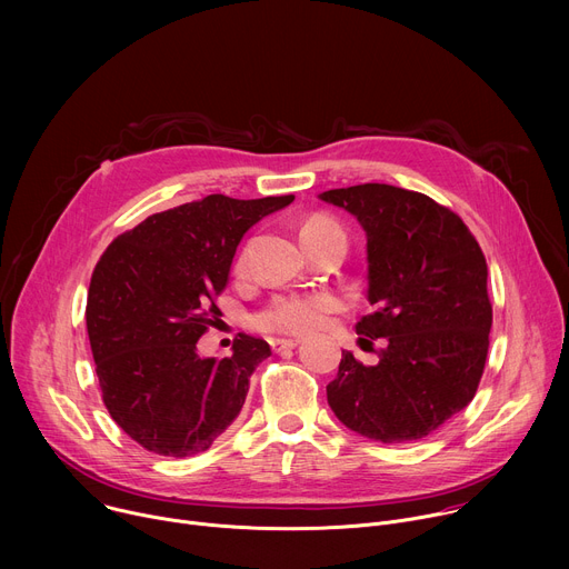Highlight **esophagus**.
<instances>
[{
	"label": "esophagus",
	"mask_w": 569,
	"mask_h": 569,
	"mask_svg": "<svg viewBox=\"0 0 569 569\" xmlns=\"http://www.w3.org/2000/svg\"><path fill=\"white\" fill-rule=\"evenodd\" d=\"M297 345H299V340H290V338H274V340H270V347L277 353H281L286 349H295Z\"/></svg>",
	"instance_id": "esophagus-1"
}]
</instances>
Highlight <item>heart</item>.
Returning <instances> with one entry per match:
<instances>
[{
  "label": "heart",
  "mask_w": 569,
  "mask_h": 569,
  "mask_svg": "<svg viewBox=\"0 0 569 569\" xmlns=\"http://www.w3.org/2000/svg\"><path fill=\"white\" fill-rule=\"evenodd\" d=\"M345 233L342 227L329 216H310L301 224V238ZM340 303L331 295H279L261 312L254 315V323L268 333H308L317 329L331 310Z\"/></svg>",
  "instance_id": "heart-1"
}]
</instances>
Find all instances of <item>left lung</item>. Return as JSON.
<instances>
[{
    "label": "left lung",
    "mask_w": 569,
    "mask_h": 569,
    "mask_svg": "<svg viewBox=\"0 0 569 569\" xmlns=\"http://www.w3.org/2000/svg\"><path fill=\"white\" fill-rule=\"evenodd\" d=\"M319 198L367 231L373 310L356 331L385 338L373 367L342 351L327 385L331 410L373 441L423 439L466 408L483 373L493 308L479 242L455 211L417 191L358 184Z\"/></svg>",
    "instance_id": "1"
}]
</instances>
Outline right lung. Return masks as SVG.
Masks as SVG:
<instances>
[{
    "mask_svg": "<svg viewBox=\"0 0 569 569\" xmlns=\"http://www.w3.org/2000/svg\"><path fill=\"white\" fill-rule=\"evenodd\" d=\"M295 196L220 193L148 216L117 236L88 292V336L103 402L141 448L204 452L240 415L250 376L272 351L238 333L229 358H200L198 340L220 308L238 242Z\"/></svg>",
    "mask_w": 569,
    "mask_h": 569,
    "instance_id": "right-lung-1",
    "label": "right lung"
}]
</instances>
